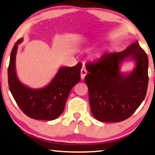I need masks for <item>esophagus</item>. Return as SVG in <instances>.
I'll return each mask as SVG.
<instances>
[{
  "instance_id": "34e87169",
  "label": "esophagus",
  "mask_w": 155,
  "mask_h": 155,
  "mask_svg": "<svg viewBox=\"0 0 155 155\" xmlns=\"http://www.w3.org/2000/svg\"><path fill=\"white\" fill-rule=\"evenodd\" d=\"M86 74H87L86 69L85 68H82L81 70V79H84Z\"/></svg>"
}]
</instances>
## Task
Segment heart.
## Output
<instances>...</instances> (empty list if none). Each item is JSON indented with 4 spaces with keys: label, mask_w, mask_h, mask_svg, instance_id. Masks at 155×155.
I'll return each mask as SVG.
<instances>
[{
    "label": "heart",
    "mask_w": 155,
    "mask_h": 155,
    "mask_svg": "<svg viewBox=\"0 0 155 155\" xmlns=\"http://www.w3.org/2000/svg\"><path fill=\"white\" fill-rule=\"evenodd\" d=\"M99 58H100V55L99 54H96L94 56V59H99Z\"/></svg>",
    "instance_id": "heart-1"
}]
</instances>
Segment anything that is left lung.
I'll return each mask as SVG.
<instances>
[{
    "label": "left lung",
    "instance_id": "1",
    "mask_svg": "<svg viewBox=\"0 0 155 155\" xmlns=\"http://www.w3.org/2000/svg\"><path fill=\"white\" fill-rule=\"evenodd\" d=\"M133 60L131 72L121 73L124 61ZM85 82L90 109L96 119L120 122L127 119L141 104L148 83V58L138 41L121 52L105 54L96 63L85 65Z\"/></svg>",
    "mask_w": 155,
    "mask_h": 155
}]
</instances>
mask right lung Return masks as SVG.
<instances>
[{
    "label": "right lung",
    "instance_id": "obj_1",
    "mask_svg": "<svg viewBox=\"0 0 155 155\" xmlns=\"http://www.w3.org/2000/svg\"><path fill=\"white\" fill-rule=\"evenodd\" d=\"M23 38L17 41L12 49L8 68V84L18 107L31 119L51 121L62 114L72 88L81 80V63L74 67H61L54 77L46 86L34 89L18 79L16 70L18 46Z\"/></svg>",
    "mask_w": 155,
    "mask_h": 155
}]
</instances>
